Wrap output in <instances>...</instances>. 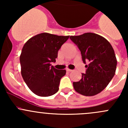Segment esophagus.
Listing matches in <instances>:
<instances>
[{"mask_svg":"<svg viewBox=\"0 0 128 128\" xmlns=\"http://www.w3.org/2000/svg\"><path fill=\"white\" fill-rule=\"evenodd\" d=\"M66 70L68 72H72V71H73V70H71V69H67Z\"/></svg>","mask_w":128,"mask_h":128,"instance_id":"34e87169","label":"esophagus"}]
</instances>
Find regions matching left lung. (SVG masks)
Here are the masks:
<instances>
[{
    "label": "left lung",
    "mask_w": 128,
    "mask_h": 128,
    "mask_svg": "<svg viewBox=\"0 0 128 128\" xmlns=\"http://www.w3.org/2000/svg\"><path fill=\"white\" fill-rule=\"evenodd\" d=\"M70 39L80 51L86 65V74L78 82H74L75 90L85 96H94L106 87L115 74L117 60L113 47L105 38L86 33L70 36Z\"/></svg>",
    "instance_id": "8db88e82"
}]
</instances>
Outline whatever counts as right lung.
I'll return each mask as SVG.
<instances>
[{"label": "right lung", "mask_w": 128, "mask_h": 128, "mask_svg": "<svg viewBox=\"0 0 128 128\" xmlns=\"http://www.w3.org/2000/svg\"><path fill=\"white\" fill-rule=\"evenodd\" d=\"M69 36H58L48 33L30 38L23 47L20 57L21 73L24 82L36 95L49 96L59 90L66 70L55 69L58 51Z\"/></svg>", "instance_id": "add662e5"}]
</instances>
